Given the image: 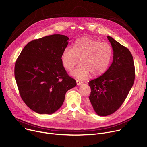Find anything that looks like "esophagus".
<instances>
[{
	"instance_id": "obj_1",
	"label": "esophagus",
	"mask_w": 147,
	"mask_h": 147,
	"mask_svg": "<svg viewBox=\"0 0 147 147\" xmlns=\"http://www.w3.org/2000/svg\"><path fill=\"white\" fill-rule=\"evenodd\" d=\"M76 83H77V84H78V85H80V84H83L82 82H80V80H76Z\"/></svg>"
}]
</instances>
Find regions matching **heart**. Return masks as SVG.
<instances>
[{
  "label": "heart",
  "instance_id": "b5f03b06",
  "mask_svg": "<svg viewBox=\"0 0 147 147\" xmlns=\"http://www.w3.org/2000/svg\"><path fill=\"white\" fill-rule=\"evenodd\" d=\"M113 55L111 46L89 37L77 40L73 49L66 47L61 54V62L64 68L71 69L79 62L82 63L71 72V74L79 80L104 73L109 67Z\"/></svg>",
  "mask_w": 147,
  "mask_h": 147
}]
</instances>
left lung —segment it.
<instances>
[{
    "label": "left lung",
    "instance_id": "obj_1",
    "mask_svg": "<svg viewBox=\"0 0 147 147\" xmlns=\"http://www.w3.org/2000/svg\"><path fill=\"white\" fill-rule=\"evenodd\" d=\"M113 50V63L107 71L89 82L90 104L100 116L116 111L124 102L135 77L134 62L130 51L107 36Z\"/></svg>",
    "mask_w": 147,
    "mask_h": 147
}]
</instances>
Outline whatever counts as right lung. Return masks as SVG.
<instances>
[{"label": "right lung", "mask_w": 147, "mask_h": 147, "mask_svg": "<svg viewBox=\"0 0 147 147\" xmlns=\"http://www.w3.org/2000/svg\"><path fill=\"white\" fill-rule=\"evenodd\" d=\"M69 38L53 34L30 42L15 65V78L23 101L38 114H51L63 105L66 92L76 86L61 62Z\"/></svg>", "instance_id": "add662e5"}]
</instances>
